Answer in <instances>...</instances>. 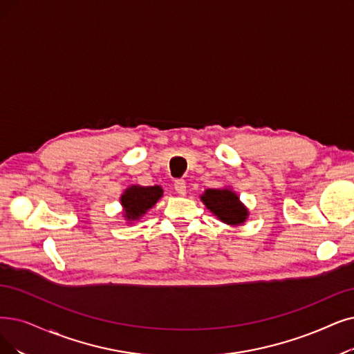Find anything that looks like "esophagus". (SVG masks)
Listing matches in <instances>:
<instances>
[{
    "label": "esophagus",
    "mask_w": 354,
    "mask_h": 354,
    "mask_svg": "<svg viewBox=\"0 0 354 354\" xmlns=\"http://www.w3.org/2000/svg\"><path fill=\"white\" fill-rule=\"evenodd\" d=\"M174 190L178 194H186V181L183 178H177L174 180Z\"/></svg>",
    "instance_id": "34e87169"
}]
</instances>
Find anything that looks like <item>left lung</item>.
<instances>
[{"label":"left lung","instance_id":"8db88e82","mask_svg":"<svg viewBox=\"0 0 354 354\" xmlns=\"http://www.w3.org/2000/svg\"><path fill=\"white\" fill-rule=\"evenodd\" d=\"M203 203L225 223L238 225L247 218V209L239 203L238 196L226 189H209L202 196Z\"/></svg>","mask_w":354,"mask_h":354}]
</instances>
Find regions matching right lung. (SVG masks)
<instances>
[{
  "label": "right lung",
  "instance_id": "right-lung-1",
  "mask_svg": "<svg viewBox=\"0 0 354 354\" xmlns=\"http://www.w3.org/2000/svg\"><path fill=\"white\" fill-rule=\"evenodd\" d=\"M162 196V189L160 186L139 187L132 186L122 196V205L124 207V215L128 219H139L148 209H151L158 202Z\"/></svg>",
  "mask_w": 354,
  "mask_h": 354
}]
</instances>
